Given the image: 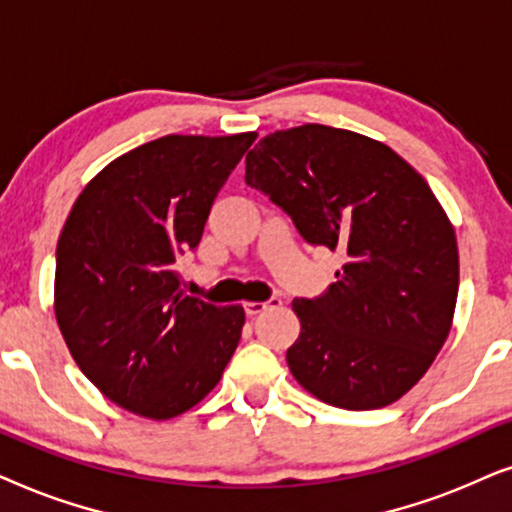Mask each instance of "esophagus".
<instances>
[{"mask_svg":"<svg viewBox=\"0 0 512 512\" xmlns=\"http://www.w3.org/2000/svg\"><path fill=\"white\" fill-rule=\"evenodd\" d=\"M271 306H281V299L269 297L267 302H245L243 309H245V313H248V316H257V313L267 311V309H271Z\"/></svg>","mask_w":512,"mask_h":512,"instance_id":"1","label":"esophagus"}]
</instances>
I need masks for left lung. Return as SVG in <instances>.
<instances>
[{"label": "left lung", "mask_w": 512, "mask_h": 512, "mask_svg": "<svg viewBox=\"0 0 512 512\" xmlns=\"http://www.w3.org/2000/svg\"><path fill=\"white\" fill-rule=\"evenodd\" d=\"M245 185L344 255L323 295L292 302V377L342 410L395 403L445 344L459 292L456 236L428 182L377 140L304 124L250 149Z\"/></svg>", "instance_id": "8db88e82"}]
</instances>
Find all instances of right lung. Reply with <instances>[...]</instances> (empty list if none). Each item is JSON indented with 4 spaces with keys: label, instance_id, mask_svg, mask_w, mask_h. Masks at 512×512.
Segmentation results:
<instances>
[{
    "label": "right lung",
    "instance_id": "obj_1",
    "mask_svg": "<svg viewBox=\"0 0 512 512\" xmlns=\"http://www.w3.org/2000/svg\"><path fill=\"white\" fill-rule=\"evenodd\" d=\"M257 133L163 135L102 168L56 250V318L79 370L112 403L170 419L201 403L234 356L243 306L180 288L210 208Z\"/></svg>",
    "mask_w": 512,
    "mask_h": 512
}]
</instances>
